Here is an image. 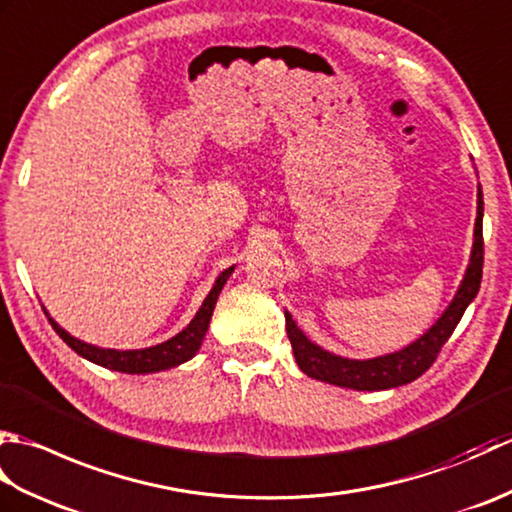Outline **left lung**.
<instances>
[{"label":"left lung","mask_w":512,"mask_h":512,"mask_svg":"<svg viewBox=\"0 0 512 512\" xmlns=\"http://www.w3.org/2000/svg\"><path fill=\"white\" fill-rule=\"evenodd\" d=\"M482 217H484V198L482 189H477V220H475V242L471 250V262L466 268L462 284L455 292L449 308L442 317L424 332L418 341L407 345L405 350L369 358V361H354L325 352L323 347L312 343L303 334L297 323L292 321L290 312H286V332L295 352L297 365L303 374L317 378L321 383L339 385L356 391H380L398 385H407L411 380L422 376L436 361L442 345L449 341L455 325L460 323L464 310L475 299L482 284V266H484V237H482Z\"/></svg>","instance_id":"1"}]
</instances>
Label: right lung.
I'll use <instances>...</instances> for the list:
<instances>
[{
    "label": "right lung",
    "instance_id": "right-lung-1",
    "mask_svg": "<svg viewBox=\"0 0 512 512\" xmlns=\"http://www.w3.org/2000/svg\"><path fill=\"white\" fill-rule=\"evenodd\" d=\"M233 270H235V266L226 268L224 273L215 279V286L211 288L209 295H206L202 308L198 310V314H195L187 328H184L180 334L171 336L169 341L158 343L154 347H145V350H107V347H96V345L74 339L72 334L65 332L61 325L57 321H52L50 317H48V321L54 328V332H57L76 354L88 358V361H92L96 365L114 369V372H123V374L162 372V369L176 367L184 361H189V358H193L195 352L200 350L204 334H206V330H209L211 314H213V308L217 303V297H220L226 279L231 277Z\"/></svg>",
    "mask_w": 512,
    "mask_h": 512
}]
</instances>
